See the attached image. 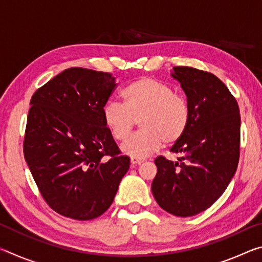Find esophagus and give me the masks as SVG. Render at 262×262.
I'll return each mask as SVG.
<instances>
[{
    "label": "esophagus",
    "instance_id": "1",
    "mask_svg": "<svg viewBox=\"0 0 262 262\" xmlns=\"http://www.w3.org/2000/svg\"><path fill=\"white\" fill-rule=\"evenodd\" d=\"M130 163H132V165H140L141 163H143V159L132 157V158H130Z\"/></svg>",
    "mask_w": 262,
    "mask_h": 262
}]
</instances>
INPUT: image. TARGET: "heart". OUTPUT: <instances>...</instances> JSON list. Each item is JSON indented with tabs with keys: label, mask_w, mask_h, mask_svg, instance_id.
Returning <instances> with one entry per match:
<instances>
[{
	"label": "heart",
	"mask_w": 262,
	"mask_h": 262,
	"mask_svg": "<svg viewBox=\"0 0 262 262\" xmlns=\"http://www.w3.org/2000/svg\"><path fill=\"white\" fill-rule=\"evenodd\" d=\"M123 105L107 101L103 107V120L115 141H123L140 122L142 129L123 142V154L145 158L156 152L165 142L174 144L187 130L189 106L183 96L170 85L152 77L135 79L122 89Z\"/></svg>",
	"instance_id": "1"
}]
</instances>
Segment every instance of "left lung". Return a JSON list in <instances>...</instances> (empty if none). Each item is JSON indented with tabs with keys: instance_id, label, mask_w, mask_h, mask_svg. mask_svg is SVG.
I'll list each match as a JSON object with an SVG mask.
<instances>
[{
	"instance_id": "8db88e82",
	"label": "left lung",
	"mask_w": 262,
	"mask_h": 262,
	"mask_svg": "<svg viewBox=\"0 0 262 262\" xmlns=\"http://www.w3.org/2000/svg\"><path fill=\"white\" fill-rule=\"evenodd\" d=\"M171 75L187 97L190 118L184 136L170 149L183 157L155 159L151 190L164 210L188 217L208 209L231 181L239 162L241 114L227 85L211 73L173 67Z\"/></svg>"
}]
</instances>
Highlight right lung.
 <instances>
[{
    "instance_id": "right-lung-1",
    "label": "right lung",
    "mask_w": 262,
    "mask_h": 262,
    "mask_svg": "<svg viewBox=\"0 0 262 262\" xmlns=\"http://www.w3.org/2000/svg\"><path fill=\"white\" fill-rule=\"evenodd\" d=\"M115 86L108 73L74 67L31 98L24 157L43 200L62 216L103 215L129 168L103 120Z\"/></svg>"
}]
</instances>
